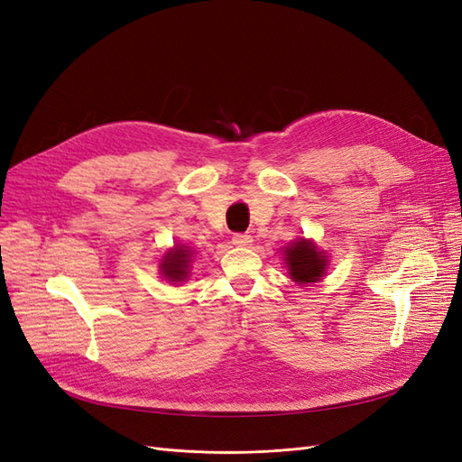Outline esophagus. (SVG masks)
Here are the masks:
<instances>
[{
    "instance_id": "34e87169",
    "label": "esophagus",
    "mask_w": 462,
    "mask_h": 462,
    "mask_svg": "<svg viewBox=\"0 0 462 462\" xmlns=\"http://www.w3.org/2000/svg\"><path fill=\"white\" fill-rule=\"evenodd\" d=\"M233 243L236 246H248L250 243H253V236H250L248 233H235L233 235Z\"/></svg>"
}]
</instances>
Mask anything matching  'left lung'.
<instances>
[{
  "label": "left lung",
  "instance_id": "obj_1",
  "mask_svg": "<svg viewBox=\"0 0 462 462\" xmlns=\"http://www.w3.org/2000/svg\"><path fill=\"white\" fill-rule=\"evenodd\" d=\"M285 262L289 268L291 279L297 283H314L324 275L326 272V256L324 253H318V248L312 243H306L304 239L291 243L285 248Z\"/></svg>",
  "mask_w": 462,
  "mask_h": 462
}]
</instances>
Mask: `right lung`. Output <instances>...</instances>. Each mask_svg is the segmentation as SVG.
Wrapping results in <instances>:
<instances>
[{
	"label": "right lung",
	"instance_id": "right-lung-1",
	"mask_svg": "<svg viewBox=\"0 0 462 462\" xmlns=\"http://www.w3.org/2000/svg\"><path fill=\"white\" fill-rule=\"evenodd\" d=\"M190 250L183 246H175L171 253H167L162 260V273L170 279V282H183L189 275V263H190Z\"/></svg>",
	"mask_w": 462,
	"mask_h": 462
}]
</instances>
